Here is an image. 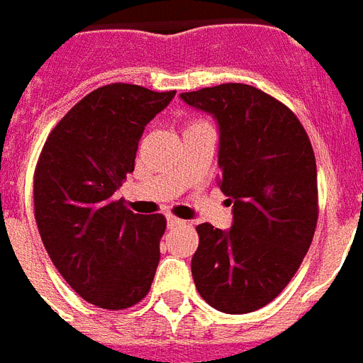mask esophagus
<instances>
[{"label":"esophagus","instance_id":"1","mask_svg":"<svg viewBox=\"0 0 363 363\" xmlns=\"http://www.w3.org/2000/svg\"><path fill=\"white\" fill-rule=\"evenodd\" d=\"M185 220L178 218V216H174V214H168V226L170 228H178V226H184Z\"/></svg>","mask_w":363,"mask_h":363}]
</instances>
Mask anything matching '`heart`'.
Wrapping results in <instances>:
<instances>
[{"instance_id": "obj_1", "label": "heart", "mask_w": 363, "mask_h": 363, "mask_svg": "<svg viewBox=\"0 0 363 363\" xmlns=\"http://www.w3.org/2000/svg\"><path fill=\"white\" fill-rule=\"evenodd\" d=\"M193 123H199V121H193ZM193 123H189V125H193Z\"/></svg>"}]
</instances>
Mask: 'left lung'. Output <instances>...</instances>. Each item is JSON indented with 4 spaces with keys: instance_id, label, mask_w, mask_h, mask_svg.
I'll return each instance as SVG.
<instances>
[{
    "instance_id": "8db88e82",
    "label": "left lung",
    "mask_w": 363,
    "mask_h": 363,
    "mask_svg": "<svg viewBox=\"0 0 363 363\" xmlns=\"http://www.w3.org/2000/svg\"><path fill=\"white\" fill-rule=\"evenodd\" d=\"M220 125V189L234 203L228 232L203 222L191 272L201 298L224 313L271 303L308 253L317 216V166L296 113L251 84L182 92Z\"/></svg>"
}]
</instances>
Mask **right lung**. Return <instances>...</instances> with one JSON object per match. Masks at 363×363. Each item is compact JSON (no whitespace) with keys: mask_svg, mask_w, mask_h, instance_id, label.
Instances as JSON below:
<instances>
[{"mask_svg":"<svg viewBox=\"0 0 363 363\" xmlns=\"http://www.w3.org/2000/svg\"><path fill=\"white\" fill-rule=\"evenodd\" d=\"M176 91L112 83L89 92L50 131L34 170V218L55 269L83 300L120 311L149 294L162 214H135L116 189L135 170L145 127Z\"/></svg>","mask_w":363,"mask_h":363,"instance_id":"add662e5","label":"right lung"}]
</instances>
